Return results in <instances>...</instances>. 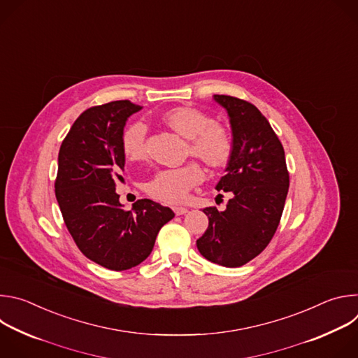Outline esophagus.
I'll use <instances>...</instances> for the list:
<instances>
[{"label":"esophagus","instance_id":"34e87169","mask_svg":"<svg viewBox=\"0 0 358 358\" xmlns=\"http://www.w3.org/2000/svg\"><path fill=\"white\" fill-rule=\"evenodd\" d=\"M173 211L176 213V215H184L188 213V210L185 207H174Z\"/></svg>","mask_w":358,"mask_h":358}]
</instances>
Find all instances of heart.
Listing matches in <instances>:
<instances>
[{
  "mask_svg": "<svg viewBox=\"0 0 358 358\" xmlns=\"http://www.w3.org/2000/svg\"><path fill=\"white\" fill-rule=\"evenodd\" d=\"M163 120L178 134L189 140L191 155L206 162L211 167L227 164L231 157L232 143L228 133L214 124V120L192 108H176L169 110ZM147 126L144 122H134L126 127L122 145L126 156L131 160L141 159L145 151ZM203 180V170L196 163H188L177 169L159 170L147 184L150 196L166 203H177L187 198L188 191Z\"/></svg>",
  "mask_w": 358,
  "mask_h": 358,
  "instance_id": "heart-1",
  "label": "heart"
}]
</instances>
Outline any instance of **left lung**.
<instances>
[{"label": "left lung", "instance_id": "left-lung-1", "mask_svg": "<svg viewBox=\"0 0 358 358\" xmlns=\"http://www.w3.org/2000/svg\"><path fill=\"white\" fill-rule=\"evenodd\" d=\"M229 117L232 151L215 189L232 192L227 208H203L208 228L196 248L227 268L252 261L275 235L289 189L285 150L266 117L249 101L214 94ZM221 195V194H218Z\"/></svg>", "mask_w": 358, "mask_h": 358}]
</instances>
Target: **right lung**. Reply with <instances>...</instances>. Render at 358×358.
I'll return each mask as SVG.
<instances>
[{
  "instance_id": "1",
  "label": "right lung",
  "mask_w": 358,
  "mask_h": 358,
  "mask_svg": "<svg viewBox=\"0 0 358 358\" xmlns=\"http://www.w3.org/2000/svg\"><path fill=\"white\" fill-rule=\"evenodd\" d=\"M140 109L116 100L85 110L58 156L55 195L66 228L86 258L110 271L141 264L162 227L174 218L169 207L147 198L124 211L116 192V181H123V130Z\"/></svg>"
}]
</instances>
